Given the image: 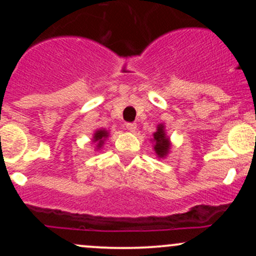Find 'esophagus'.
<instances>
[{
	"label": "esophagus",
	"instance_id": "34e87169",
	"mask_svg": "<svg viewBox=\"0 0 256 256\" xmlns=\"http://www.w3.org/2000/svg\"><path fill=\"white\" fill-rule=\"evenodd\" d=\"M126 128L130 132H136L137 124L136 122H128V124H126Z\"/></svg>",
	"mask_w": 256,
	"mask_h": 256
}]
</instances>
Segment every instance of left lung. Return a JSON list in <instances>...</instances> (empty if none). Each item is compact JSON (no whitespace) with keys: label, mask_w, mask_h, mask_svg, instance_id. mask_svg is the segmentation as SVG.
I'll return each instance as SVG.
<instances>
[{"label":"left lung","mask_w":256,"mask_h":256,"mask_svg":"<svg viewBox=\"0 0 256 256\" xmlns=\"http://www.w3.org/2000/svg\"><path fill=\"white\" fill-rule=\"evenodd\" d=\"M152 146H154V152L158 158H165L170 154L171 150L172 143L170 140V137L167 136L165 130V124H158L156 131L152 134Z\"/></svg>","instance_id":"left-lung-1"}]
</instances>
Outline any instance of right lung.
I'll use <instances>...</instances> for the list:
<instances>
[{
    "instance_id": "1",
    "label": "right lung",
    "mask_w": 256,
    "mask_h": 256,
    "mask_svg": "<svg viewBox=\"0 0 256 256\" xmlns=\"http://www.w3.org/2000/svg\"><path fill=\"white\" fill-rule=\"evenodd\" d=\"M110 132L106 128H98L92 134V143H95V149L100 150L104 144V140L110 137Z\"/></svg>"
}]
</instances>
